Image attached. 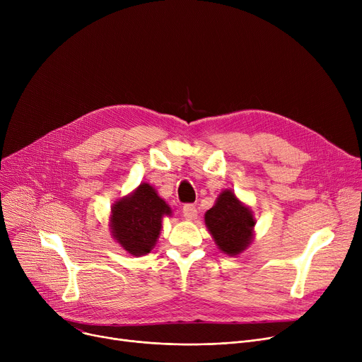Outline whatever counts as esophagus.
I'll return each mask as SVG.
<instances>
[{
	"label": "esophagus",
	"instance_id": "esophagus-1",
	"mask_svg": "<svg viewBox=\"0 0 362 362\" xmlns=\"http://www.w3.org/2000/svg\"><path fill=\"white\" fill-rule=\"evenodd\" d=\"M183 217L186 220H197L198 217V211L197 208L192 205V204H187L183 206Z\"/></svg>",
	"mask_w": 362,
	"mask_h": 362
}]
</instances>
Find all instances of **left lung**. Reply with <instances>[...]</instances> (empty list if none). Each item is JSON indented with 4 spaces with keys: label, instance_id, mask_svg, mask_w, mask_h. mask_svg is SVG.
<instances>
[{
    "label": "left lung",
    "instance_id": "left-lung-1",
    "mask_svg": "<svg viewBox=\"0 0 362 362\" xmlns=\"http://www.w3.org/2000/svg\"><path fill=\"white\" fill-rule=\"evenodd\" d=\"M204 220L217 248L226 255L238 257L254 240L257 224L254 213L232 189H224L216 204L205 213Z\"/></svg>",
    "mask_w": 362,
    "mask_h": 362
}]
</instances>
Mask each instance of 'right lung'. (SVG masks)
<instances>
[{
	"mask_svg": "<svg viewBox=\"0 0 362 362\" xmlns=\"http://www.w3.org/2000/svg\"><path fill=\"white\" fill-rule=\"evenodd\" d=\"M171 217V208L149 183L111 205L110 232L122 248L133 257L146 255L154 248L163 229V218Z\"/></svg>",
	"mask_w": 362,
	"mask_h": 362,
	"instance_id": "add662e5",
	"label": "right lung"
}]
</instances>
